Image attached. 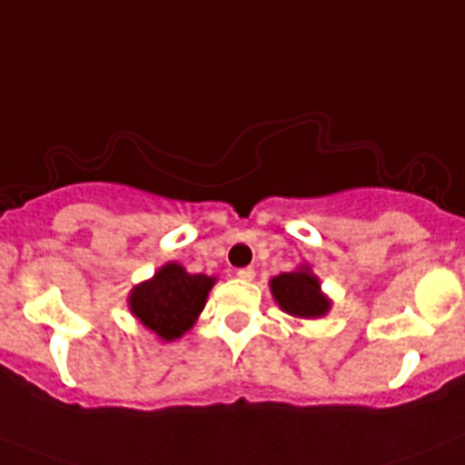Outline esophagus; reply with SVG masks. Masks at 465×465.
<instances>
[{"mask_svg": "<svg viewBox=\"0 0 465 465\" xmlns=\"http://www.w3.org/2000/svg\"><path fill=\"white\" fill-rule=\"evenodd\" d=\"M236 276L241 278V281H252V278H255V269H252V266H245V269H238Z\"/></svg>", "mask_w": 465, "mask_h": 465, "instance_id": "obj_1", "label": "esophagus"}]
</instances>
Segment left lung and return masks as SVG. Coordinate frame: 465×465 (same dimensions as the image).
<instances>
[{
  "label": "left lung",
  "mask_w": 465,
  "mask_h": 465,
  "mask_svg": "<svg viewBox=\"0 0 465 465\" xmlns=\"http://www.w3.org/2000/svg\"><path fill=\"white\" fill-rule=\"evenodd\" d=\"M272 292L278 306L292 316L316 318L330 309V302L321 294L318 278L311 276L309 269L276 276L272 281Z\"/></svg>",
  "instance_id": "left-lung-1"
}]
</instances>
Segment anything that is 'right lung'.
Returning <instances> with one entry per match:
<instances>
[{
  "mask_svg": "<svg viewBox=\"0 0 465 465\" xmlns=\"http://www.w3.org/2000/svg\"><path fill=\"white\" fill-rule=\"evenodd\" d=\"M215 278L187 273L180 264H165L152 281L131 292V311L144 328L171 341L193 325Z\"/></svg>",
  "mask_w": 465,
  "mask_h": 465,
  "instance_id": "add662e5",
  "label": "right lung"
}]
</instances>
